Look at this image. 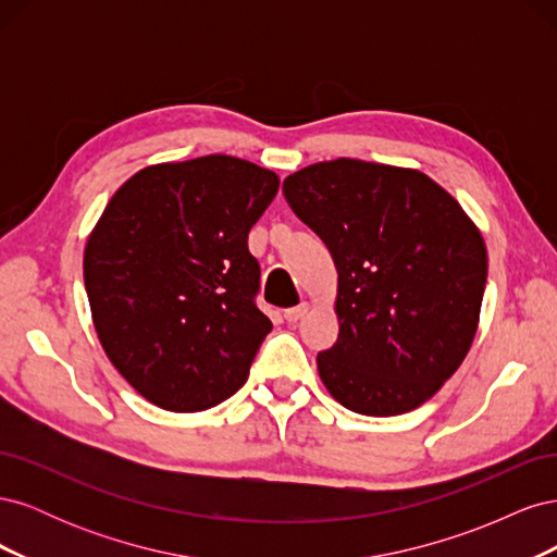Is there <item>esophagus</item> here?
I'll return each mask as SVG.
<instances>
[{"mask_svg": "<svg viewBox=\"0 0 557 557\" xmlns=\"http://www.w3.org/2000/svg\"><path fill=\"white\" fill-rule=\"evenodd\" d=\"M309 311V305H307V301H301V305L299 307H293V309H285V320H288V323H297V320L301 318V315H305Z\"/></svg>", "mask_w": 557, "mask_h": 557, "instance_id": "34e87169", "label": "esophagus"}]
</instances>
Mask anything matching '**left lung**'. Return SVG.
<instances>
[{"instance_id":"left-lung-1","label":"left lung","mask_w":557,"mask_h":557,"mask_svg":"<svg viewBox=\"0 0 557 557\" xmlns=\"http://www.w3.org/2000/svg\"><path fill=\"white\" fill-rule=\"evenodd\" d=\"M336 267V344L318 352L330 395L362 416L418 409L474 342L487 278L479 227L418 170L339 158L283 181Z\"/></svg>"}]
</instances>
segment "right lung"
Here are the masks:
<instances>
[{
	"label": "right lung",
	"mask_w": 557,
	"mask_h": 557,
	"mask_svg": "<svg viewBox=\"0 0 557 557\" xmlns=\"http://www.w3.org/2000/svg\"><path fill=\"white\" fill-rule=\"evenodd\" d=\"M278 176L205 156L146 166L90 232L83 278L102 348L123 379L166 411H205L246 383L272 330L258 307L248 232Z\"/></svg>",
	"instance_id": "right-lung-1"
}]
</instances>
